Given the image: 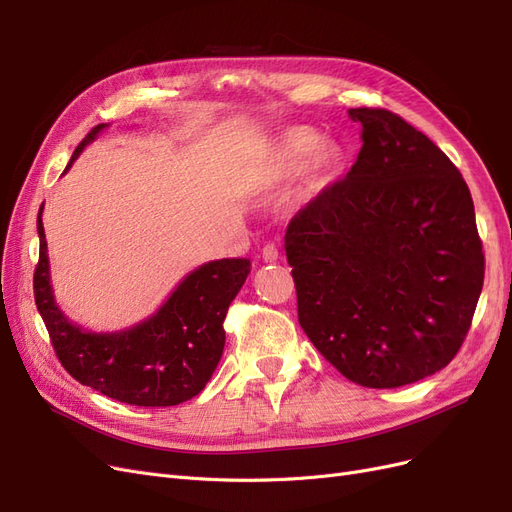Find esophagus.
<instances>
[{
	"label": "esophagus",
	"mask_w": 512,
	"mask_h": 512,
	"mask_svg": "<svg viewBox=\"0 0 512 512\" xmlns=\"http://www.w3.org/2000/svg\"><path fill=\"white\" fill-rule=\"evenodd\" d=\"M277 258H280V252H277V245L267 243L265 247H262V260H265V262H275Z\"/></svg>",
	"instance_id": "obj_1"
}]
</instances>
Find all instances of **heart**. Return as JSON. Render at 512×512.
I'll list each match as a JSON object with an SVG mask.
<instances>
[{
  "mask_svg": "<svg viewBox=\"0 0 512 512\" xmlns=\"http://www.w3.org/2000/svg\"><path fill=\"white\" fill-rule=\"evenodd\" d=\"M346 162V151L337 141H320L312 128H292L273 143L267 160L271 181H284L301 173V192L312 196L337 177Z\"/></svg>",
  "mask_w": 512,
  "mask_h": 512,
  "instance_id": "b5f03b06",
  "label": "heart"
}]
</instances>
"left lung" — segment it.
<instances>
[{
    "label": "left lung",
    "instance_id": "left-lung-1",
    "mask_svg": "<svg viewBox=\"0 0 512 512\" xmlns=\"http://www.w3.org/2000/svg\"><path fill=\"white\" fill-rule=\"evenodd\" d=\"M363 147L286 228L299 324L339 374L395 389L436 374L466 339L485 280L457 166L386 108H350Z\"/></svg>",
    "mask_w": 512,
    "mask_h": 512
}]
</instances>
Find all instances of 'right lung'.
Segmentation results:
<instances>
[{
  "instance_id": "add662e5",
  "label": "right lung",
  "mask_w": 512,
  "mask_h": 512,
  "mask_svg": "<svg viewBox=\"0 0 512 512\" xmlns=\"http://www.w3.org/2000/svg\"><path fill=\"white\" fill-rule=\"evenodd\" d=\"M104 128L106 123H100L83 138L66 170ZM38 237L36 307L57 359L74 380L123 404L145 408L177 406L205 389L222 359L224 318L250 273V260L207 262L185 275L151 318L119 333H91L76 327L55 303L42 209L38 213Z\"/></svg>"
}]
</instances>
